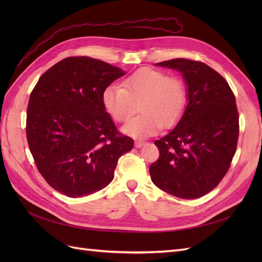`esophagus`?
Instances as JSON below:
<instances>
[{
	"label": "esophagus",
	"mask_w": 262,
	"mask_h": 262,
	"mask_svg": "<svg viewBox=\"0 0 262 262\" xmlns=\"http://www.w3.org/2000/svg\"><path fill=\"white\" fill-rule=\"evenodd\" d=\"M134 145H136V147L140 148L143 145H145V142L144 141H136V143H134Z\"/></svg>",
	"instance_id": "1"
}]
</instances>
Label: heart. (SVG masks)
Instances as JSON below:
<instances>
[{"label": "heart", "mask_w": 262, "mask_h": 262, "mask_svg": "<svg viewBox=\"0 0 262 262\" xmlns=\"http://www.w3.org/2000/svg\"><path fill=\"white\" fill-rule=\"evenodd\" d=\"M101 102L115 121L124 122L134 114L139 103L141 115L122 126L126 136L145 139L165 126L175 125L187 106V87L177 76L143 68L129 75L122 87L110 84L101 93Z\"/></svg>", "instance_id": "obj_1"}]
</instances>
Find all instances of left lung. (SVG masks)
<instances>
[{"mask_svg": "<svg viewBox=\"0 0 262 262\" xmlns=\"http://www.w3.org/2000/svg\"><path fill=\"white\" fill-rule=\"evenodd\" d=\"M176 69L188 86V105L175 129L154 143L160 157L149 166L156 187L181 199L209 193L231 167L239 134L234 93L225 78L200 61L156 63Z\"/></svg>", "mask_w": 262, "mask_h": 262, "instance_id": "left-lung-1", "label": "left lung"}]
</instances>
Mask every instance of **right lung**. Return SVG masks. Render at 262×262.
<instances>
[{
  "mask_svg": "<svg viewBox=\"0 0 262 262\" xmlns=\"http://www.w3.org/2000/svg\"><path fill=\"white\" fill-rule=\"evenodd\" d=\"M125 74L90 57L55 63L30 94L26 136L38 171L71 198L97 192L114 179L119 157L133 147L101 102L105 87Z\"/></svg>",
  "mask_w": 262,
  "mask_h": 262,
  "instance_id": "add662e5",
  "label": "right lung"
}]
</instances>
